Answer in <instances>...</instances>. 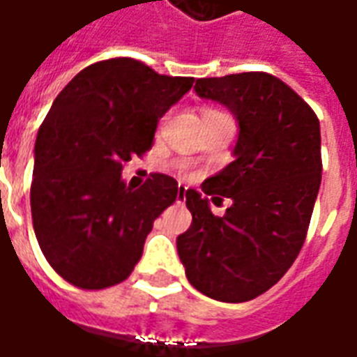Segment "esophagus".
I'll use <instances>...</instances> for the list:
<instances>
[{
	"instance_id": "1",
	"label": "esophagus",
	"mask_w": 357,
	"mask_h": 357,
	"mask_svg": "<svg viewBox=\"0 0 357 357\" xmlns=\"http://www.w3.org/2000/svg\"><path fill=\"white\" fill-rule=\"evenodd\" d=\"M185 191H187V187L178 185V197H176V199H178V202H181L183 199H185Z\"/></svg>"
}]
</instances>
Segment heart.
<instances>
[{"label": "heart", "mask_w": 357, "mask_h": 357, "mask_svg": "<svg viewBox=\"0 0 357 357\" xmlns=\"http://www.w3.org/2000/svg\"><path fill=\"white\" fill-rule=\"evenodd\" d=\"M204 112H218V110H214V109H204V110H202V114H204Z\"/></svg>", "instance_id": "heart-1"}]
</instances>
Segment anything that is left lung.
I'll return each instance as SVG.
<instances>
[{"instance_id":"8db88e82","label":"left lung","mask_w":357,"mask_h":357,"mask_svg":"<svg viewBox=\"0 0 357 357\" xmlns=\"http://www.w3.org/2000/svg\"><path fill=\"white\" fill-rule=\"evenodd\" d=\"M195 91L225 105L239 122L235 160L201 185L214 202L225 197L233 204L214 216L208 199L189 189L193 222L178 237V255L197 291L247 302L287 273L306 241L321 185L319 120L294 89L266 73L201 78Z\"/></svg>"}]
</instances>
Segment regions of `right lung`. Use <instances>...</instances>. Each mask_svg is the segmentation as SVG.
Returning <instances> with one entry per match:
<instances>
[{
  "instance_id": "obj_1",
  "label": "right lung",
  "mask_w": 357,
  "mask_h": 357,
  "mask_svg": "<svg viewBox=\"0 0 357 357\" xmlns=\"http://www.w3.org/2000/svg\"><path fill=\"white\" fill-rule=\"evenodd\" d=\"M193 82L109 59L76 74L51 105L36 137L32 224L45 260L74 287L99 291L128 279L155 220L176 201L178 181L166 174H151L139 189L120 176L153 147L158 118Z\"/></svg>"
}]
</instances>
